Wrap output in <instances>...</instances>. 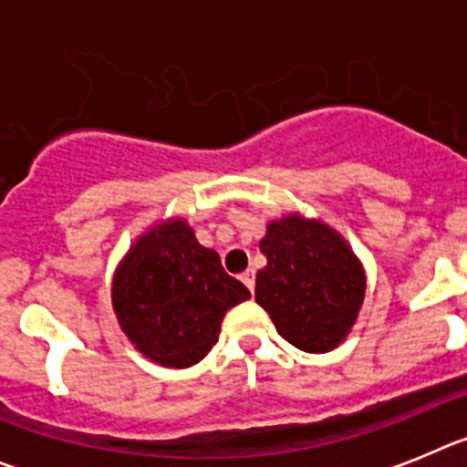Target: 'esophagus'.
Here are the masks:
<instances>
[{
	"mask_svg": "<svg viewBox=\"0 0 467 467\" xmlns=\"http://www.w3.org/2000/svg\"><path fill=\"white\" fill-rule=\"evenodd\" d=\"M242 281H244V285H246V288H249V291L254 293V288H255V272L254 270H246L242 275Z\"/></svg>",
	"mask_w": 467,
	"mask_h": 467,
	"instance_id": "obj_1",
	"label": "esophagus"
}]
</instances>
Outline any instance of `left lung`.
<instances>
[{
    "label": "left lung",
    "mask_w": 467,
    "mask_h": 467,
    "mask_svg": "<svg viewBox=\"0 0 467 467\" xmlns=\"http://www.w3.org/2000/svg\"><path fill=\"white\" fill-rule=\"evenodd\" d=\"M267 265L255 279V302L270 314L285 342L323 354L354 326L365 296V275L335 230L288 216L260 242Z\"/></svg>",
    "instance_id": "8db88e82"
}]
</instances>
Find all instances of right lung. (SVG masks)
Here are the masks:
<instances>
[{"mask_svg": "<svg viewBox=\"0 0 467 467\" xmlns=\"http://www.w3.org/2000/svg\"><path fill=\"white\" fill-rule=\"evenodd\" d=\"M251 297L183 221L150 230L113 276V309L130 342L155 363L191 368L212 351L230 306Z\"/></svg>", "mask_w": 467, "mask_h": 467, "instance_id": "add662e5", "label": "right lung"}]
</instances>
